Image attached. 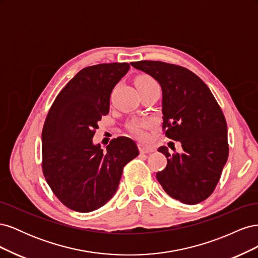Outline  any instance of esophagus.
Returning <instances> with one entry per match:
<instances>
[{
    "label": "esophagus",
    "instance_id": "esophagus-1",
    "mask_svg": "<svg viewBox=\"0 0 258 258\" xmlns=\"http://www.w3.org/2000/svg\"><path fill=\"white\" fill-rule=\"evenodd\" d=\"M139 151L142 154H147V153H152L154 152V147L151 145H146V144H139Z\"/></svg>",
    "mask_w": 258,
    "mask_h": 258
}]
</instances>
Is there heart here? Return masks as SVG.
<instances>
[{
	"instance_id": "heart-1",
	"label": "heart",
	"mask_w": 258,
	"mask_h": 258,
	"mask_svg": "<svg viewBox=\"0 0 258 258\" xmlns=\"http://www.w3.org/2000/svg\"><path fill=\"white\" fill-rule=\"evenodd\" d=\"M157 83L155 82V80L153 77L148 76V75H140L136 79V86L138 90H143V89H147L150 87H153V86H156ZM146 123L144 122H134L130 124V130L136 134L137 136L143 137L145 135V129Z\"/></svg>"
}]
</instances>
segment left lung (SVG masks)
Instances as JSON below:
<instances>
[{
  "label": "left lung",
  "mask_w": 258,
  "mask_h": 258,
  "mask_svg": "<svg viewBox=\"0 0 258 258\" xmlns=\"http://www.w3.org/2000/svg\"><path fill=\"white\" fill-rule=\"evenodd\" d=\"M131 66L160 84L162 129L183 148L182 154L158 148L167 166L156 177L170 197L197 205L213 192L228 158L227 123L221 107L208 86L186 68L147 60Z\"/></svg>",
  "instance_id": "1"
}]
</instances>
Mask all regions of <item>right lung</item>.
Here are the masks:
<instances>
[{
    "label": "right lung",
    "mask_w": 258,
    "mask_h": 258,
    "mask_svg": "<svg viewBox=\"0 0 258 258\" xmlns=\"http://www.w3.org/2000/svg\"><path fill=\"white\" fill-rule=\"evenodd\" d=\"M130 66L101 63L77 73L54 99L42 132V168L52 192L69 209L87 213L110 200L123 167L139 155L131 139L112 140L106 151L92 138L110 111L115 85Z\"/></svg>",
    "instance_id": "right-lung-1"
}]
</instances>
